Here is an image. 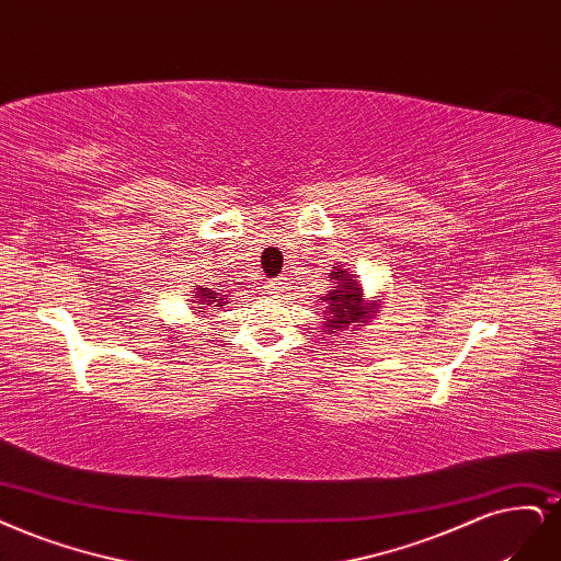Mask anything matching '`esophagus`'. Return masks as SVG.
<instances>
[{"instance_id": "1", "label": "esophagus", "mask_w": 561, "mask_h": 561, "mask_svg": "<svg viewBox=\"0 0 561 561\" xmlns=\"http://www.w3.org/2000/svg\"><path fill=\"white\" fill-rule=\"evenodd\" d=\"M280 293H283V283L280 280H268V283L262 285V295H266V297H276Z\"/></svg>"}]
</instances>
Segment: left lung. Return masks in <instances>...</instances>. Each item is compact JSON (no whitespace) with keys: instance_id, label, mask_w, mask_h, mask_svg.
<instances>
[{"instance_id":"left-lung-1","label":"left lung","mask_w":561,"mask_h":561,"mask_svg":"<svg viewBox=\"0 0 561 561\" xmlns=\"http://www.w3.org/2000/svg\"><path fill=\"white\" fill-rule=\"evenodd\" d=\"M334 289H330L320 301L324 304L322 327L327 334L339 336L345 330H359L362 322H369L374 316V306H366L362 285L355 274H347L343 268H336L330 274Z\"/></svg>"}]
</instances>
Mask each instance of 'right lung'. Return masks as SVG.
<instances>
[{
	"label": "right lung",
	"mask_w": 561,
	"mask_h": 561,
	"mask_svg": "<svg viewBox=\"0 0 561 561\" xmlns=\"http://www.w3.org/2000/svg\"><path fill=\"white\" fill-rule=\"evenodd\" d=\"M192 287H195V293H192V311H197L199 316L210 311L207 308L208 305L214 308V306H225L227 304L225 301L227 295L218 293V289H214V287H204V285H192Z\"/></svg>",
	"instance_id": "1"
}]
</instances>
